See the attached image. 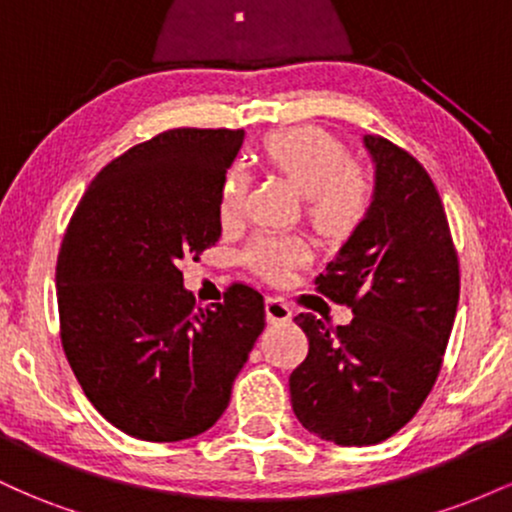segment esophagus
Listing matches in <instances>:
<instances>
[{"mask_svg": "<svg viewBox=\"0 0 512 512\" xmlns=\"http://www.w3.org/2000/svg\"><path fill=\"white\" fill-rule=\"evenodd\" d=\"M264 310H267V320L272 322V325L289 322L293 317V310L289 308V303L281 301V298H267V305H264Z\"/></svg>", "mask_w": 512, "mask_h": 512, "instance_id": "34e87169", "label": "esophagus"}]
</instances>
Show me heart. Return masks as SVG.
Here are the masks:
<instances>
[{
  "instance_id": "heart-1",
  "label": "heart",
  "mask_w": 512,
  "mask_h": 512,
  "mask_svg": "<svg viewBox=\"0 0 512 512\" xmlns=\"http://www.w3.org/2000/svg\"><path fill=\"white\" fill-rule=\"evenodd\" d=\"M262 158L301 192L305 214L325 236H349L368 216L373 180L366 168L351 161L346 146L327 129L315 125L276 129L264 137ZM245 190L248 178L243 170H228L219 197L223 221L240 214ZM245 260L267 279L281 281L305 260V248L291 238L260 236L252 240Z\"/></svg>"
}]
</instances>
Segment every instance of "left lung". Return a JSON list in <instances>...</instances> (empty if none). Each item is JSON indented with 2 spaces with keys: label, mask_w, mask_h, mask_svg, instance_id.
I'll list each match as a JSON object with an SVG mask.
<instances>
[{
  "label": "left lung",
  "mask_w": 512,
  "mask_h": 512,
  "mask_svg": "<svg viewBox=\"0 0 512 512\" xmlns=\"http://www.w3.org/2000/svg\"><path fill=\"white\" fill-rule=\"evenodd\" d=\"M363 144L375 163L373 204L315 279L354 320L293 317L310 346L289 378L303 428L358 448L390 438L424 404L460 301V264L431 175L378 134Z\"/></svg>",
  "instance_id": "left-lung-1"
}]
</instances>
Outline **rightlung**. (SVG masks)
Here are the masks:
<instances>
[{"mask_svg":"<svg viewBox=\"0 0 512 512\" xmlns=\"http://www.w3.org/2000/svg\"><path fill=\"white\" fill-rule=\"evenodd\" d=\"M243 137L180 127L132 146L93 178L64 233V354L127 436L175 443L214 426L264 330L260 291L233 284L197 308L180 272L221 238V185Z\"/></svg>","mask_w":512,"mask_h":512,"instance_id":"right-lung-1","label":"right lung"}]
</instances>
